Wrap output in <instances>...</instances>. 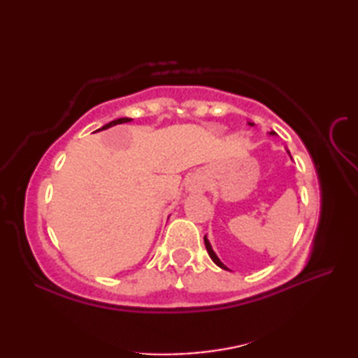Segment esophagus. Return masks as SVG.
I'll return each mask as SVG.
<instances>
[{
	"label": "esophagus",
	"mask_w": 358,
	"mask_h": 358,
	"mask_svg": "<svg viewBox=\"0 0 358 358\" xmlns=\"http://www.w3.org/2000/svg\"><path fill=\"white\" fill-rule=\"evenodd\" d=\"M186 191L189 194H201L206 191V180L201 173H194L192 177H189L186 181Z\"/></svg>",
	"instance_id": "1"
}]
</instances>
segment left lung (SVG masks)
Instances as JSON below:
<instances>
[{"mask_svg": "<svg viewBox=\"0 0 358 358\" xmlns=\"http://www.w3.org/2000/svg\"><path fill=\"white\" fill-rule=\"evenodd\" d=\"M249 126H254V123H248ZM269 135H273V132H269ZM286 149V148H285ZM286 152H287V155L291 157V154H289V150L286 149ZM204 245H206V249H208V254H209V257H210V260L214 262L218 268H222V269H224V271H229L226 268V264H223L222 263V260H220V258L217 257V254L214 252V249H212V246H210V243H209V240H208V235H204Z\"/></svg>", "mask_w": 358, "mask_h": 358, "instance_id": "8db88e82", "label": "left lung"}]
</instances>
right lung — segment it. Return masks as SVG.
Instances as JSON below:
<instances>
[{
    "instance_id": "1",
    "label": "right lung",
    "mask_w": 358,
    "mask_h": 358,
    "mask_svg": "<svg viewBox=\"0 0 358 358\" xmlns=\"http://www.w3.org/2000/svg\"><path fill=\"white\" fill-rule=\"evenodd\" d=\"M129 121H132V118H127V117H124V118H118V120H113V121H110V123H108V124H104L101 129H98L96 132H100V131H106V129H109V127H112V126H117V124H123V123H129Z\"/></svg>"
}]
</instances>
